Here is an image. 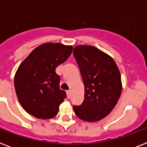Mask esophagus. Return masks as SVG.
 I'll list each match as a JSON object with an SVG mask.
<instances>
[{
	"instance_id": "obj_1",
	"label": "esophagus",
	"mask_w": 147,
	"mask_h": 147,
	"mask_svg": "<svg viewBox=\"0 0 147 147\" xmlns=\"http://www.w3.org/2000/svg\"><path fill=\"white\" fill-rule=\"evenodd\" d=\"M66 94H67V98H71V92H70V91H67Z\"/></svg>"
}]
</instances>
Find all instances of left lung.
Wrapping results in <instances>:
<instances>
[{"instance_id":"left-lung-1","label":"left lung","mask_w":147,"mask_h":147,"mask_svg":"<svg viewBox=\"0 0 147 147\" xmlns=\"http://www.w3.org/2000/svg\"><path fill=\"white\" fill-rule=\"evenodd\" d=\"M73 54L85 86V98L80 106H73L75 114L82 121H100L111 112L121 97L118 67L112 57L92 46H77Z\"/></svg>"}]
</instances>
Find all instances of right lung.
I'll return each instance as SVG.
<instances>
[{"instance_id": "right-lung-1", "label": "right lung", "mask_w": 147, "mask_h": 147, "mask_svg": "<svg viewBox=\"0 0 147 147\" xmlns=\"http://www.w3.org/2000/svg\"><path fill=\"white\" fill-rule=\"evenodd\" d=\"M72 49L71 46L47 42L33 49L20 65L14 76L15 91L27 113L40 119L58 114L66 93L60 89L55 69L66 61Z\"/></svg>"}]
</instances>
